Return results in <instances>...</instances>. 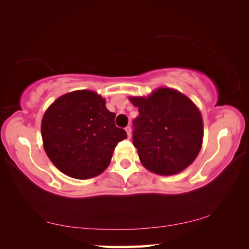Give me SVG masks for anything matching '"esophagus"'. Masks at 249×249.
I'll use <instances>...</instances> for the list:
<instances>
[{
  "mask_svg": "<svg viewBox=\"0 0 249 249\" xmlns=\"http://www.w3.org/2000/svg\"><path fill=\"white\" fill-rule=\"evenodd\" d=\"M125 131H126V133H127L128 139H131V136H132V128H131V126H127V127L125 128Z\"/></svg>",
  "mask_w": 249,
  "mask_h": 249,
  "instance_id": "esophagus-1",
  "label": "esophagus"
}]
</instances>
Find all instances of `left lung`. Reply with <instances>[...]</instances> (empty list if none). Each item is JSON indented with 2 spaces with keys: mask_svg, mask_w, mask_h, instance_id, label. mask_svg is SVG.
Here are the masks:
<instances>
[{
  "mask_svg": "<svg viewBox=\"0 0 249 249\" xmlns=\"http://www.w3.org/2000/svg\"><path fill=\"white\" fill-rule=\"evenodd\" d=\"M128 100L140 112L134 121L133 144L142 165L163 176L187 168L198 155L204 137L202 114L194 102L169 88Z\"/></svg>",
  "mask_w": 249,
  "mask_h": 249,
  "instance_id": "left-lung-1",
  "label": "left lung"
}]
</instances>
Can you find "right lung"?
Listing matches in <instances>:
<instances>
[{"label":"right lung","instance_id":"add662e5","mask_svg":"<svg viewBox=\"0 0 249 249\" xmlns=\"http://www.w3.org/2000/svg\"><path fill=\"white\" fill-rule=\"evenodd\" d=\"M97 92L78 89L56 98L41 123L43 147L55 167L76 179L93 178L110 163L118 142L127 134L114 123Z\"/></svg>","mask_w":249,"mask_h":249}]
</instances>
